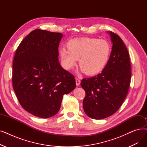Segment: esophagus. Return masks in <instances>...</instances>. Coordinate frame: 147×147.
Listing matches in <instances>:
<instances>
[{
    "label": "esophagus",
    "instance_id": "34e87169",
    "mask_svg": "<svg viewBox=\"0 0 147 147\" xmlns=\"http://www.w3.org/2000/svg\"><path fill=\"white\" fill-rule=\"evenodd\" d=\"M76 84L77 86H79L80 84V80L78 79H76Z\"/></svg>",
    "mask_w": 147,
    "mask_h": 147
}]
</instances>
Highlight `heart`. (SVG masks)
<instances>
[{
	"label": "heart",
	"instance_id": "b5f03b06",
	"mask_svg": "<svg viewBox=\"0 0 147 147\" xmlns=\"http://www.w3.org/2000/svg\"><path fill=\"white\" fill-rule=\"evenodd\" d=\"M67 46V48L63 47L59 51L63 67L72 69L77 65L79 59L81 71L89 76L103 71L109 61L112 50L107 41L95 38L73 39L69 41Z\"/></svg>",
	"mask_w": 147,
	"mask_h": 147
}]
</instances>
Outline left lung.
<instances>
[{
  "mask_svg": "<svg viewBox=\"0 0 147 147\" xmlns=\"http://www.w3.org/2000/svg\"><path fill=\"white\" fill-rule=\"evenodd\" d=\"M112 48L106 67L94 77L84 79L81 86L86 95L83 107L87 115L101 119L115 113L125 100L130 84L131 65L122 39L109 32Z\"/></svg>",
  "mask_w": 147,
  "mask_h": 147,
  "instance_id": "left-lung-1",
  "label": "left lung"
}]
</instances>
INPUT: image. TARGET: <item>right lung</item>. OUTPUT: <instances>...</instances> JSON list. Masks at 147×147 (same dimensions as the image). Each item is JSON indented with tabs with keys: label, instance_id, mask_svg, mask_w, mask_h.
I'll use <instances>...</instances> for the list:
<instances>
[{
	"label": "right lung",
	"instance_id": "right-lung-1",
	"mask_svg": "<svg viewBox=\"0 0 147 147\" xmlns=\"http://www.w3.org/2000/svg\"><path fill=\"white\" fill-rule=\"evenodd\" d=\"M63 35L35 29L19 44L12 64V86L20 105L46 118L58 112L64 94L76 88L74 76L58 61Z\"/></svg>",
	"mask_w": 147,
	"mask_h": 147
}]
</instances>
